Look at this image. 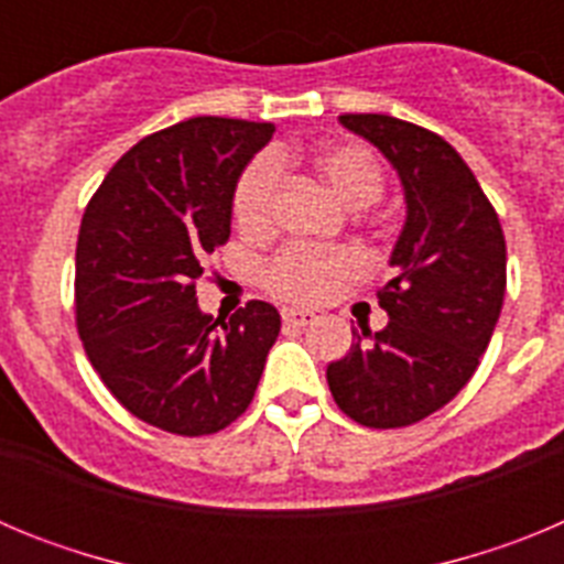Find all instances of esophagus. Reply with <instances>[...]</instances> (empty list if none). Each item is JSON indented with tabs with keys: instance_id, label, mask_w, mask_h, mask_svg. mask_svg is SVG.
<instances>
[{
	"instance_id": "1",
	"label": "esophagus",
	"mask_w": 564,
	"mask_h": 564,
	"mask_svg": "<svg viewBox=\"0 0 564 564\" xmlns=\"http://www.w3.org/2000/svg\"><path fill=\"white\" fill-rule=\"evenodd\" d=\"M282 322H285V325H291V327H307V325H313V322H316V313L296 311V307H285V311H282Z\"/></svg>"
}]
</instances>
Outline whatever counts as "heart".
<instances>
[{
    "instance_id": "b5f03b06",
    "label": "heart",
    "mask_w": 564,
    "mask_h": 564,
    "mask_svg": "<svg viewBox=\"0 0 564 564\" xmlns=\"http://www.w3.org/2000/svg\"><path fill=\"white\" fill-rule=\"evenodd\" d=\"M291 152L262 154L242 172L234 192V220L246 234H265L273 223L279 169ZM311 166L344 206L364 208L383 192V172L376 154L361 143H327L311 154ZM361 273V259L350 248L288 246L262 271V282L293 305H322Z\"/></svg>"
}]
</instances>
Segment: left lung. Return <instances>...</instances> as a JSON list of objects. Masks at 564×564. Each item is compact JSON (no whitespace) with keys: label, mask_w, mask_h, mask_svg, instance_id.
<instances>
[{"label":"left lung","mask_w":564,"mask_h":564,"mask_svg":"<svg viewBox=\"0 0 564 564\" xmlns=\"http://www.w3.org/2000/svg\"><path fill=\"white\" fill-rule=\"evenodd\" d=\"M398 172L406 217L390 253L395 279L378 293L390 322L352 330L327 367L338 410L361 426H410L475 376L506 296V237L460 154L430 129L392 115H338Z\"/></svg>","instance_id":"1"}]
</instances>
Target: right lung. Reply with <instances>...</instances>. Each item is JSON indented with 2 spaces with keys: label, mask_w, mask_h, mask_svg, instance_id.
I'll list each match as a JSON object with an SVG mask.
<instances>
[{
  "label": "right lung",
  "mask_w": 564,
  "mask_h": 564,
  "mask_svg": "<svg viewBox=\"0 0 564 564\" xmlns=\"http://www.w3.org/2000/svg\"><path fill=\"white\" fill-rule=\"evenodd\" d=\"M273 123L192 118L149 134L109 169L76 248L78 336L107 390L174 435H212L248 410L279 311L248 302L228 322L194 282L231 234L234 192Z\"/></svg>",
  "instance_id": "1"
}]
</instances>
